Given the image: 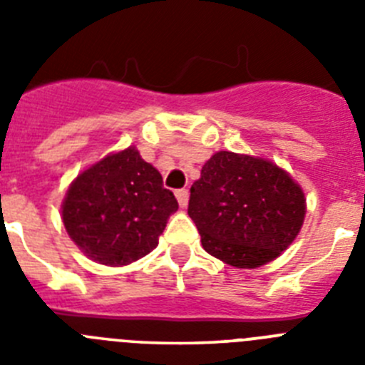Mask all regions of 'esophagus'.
Here are the masks:
<instances>
[{"label": "esophagus", "instance_id": "1", "mask_svg": "<svg viewBox=\"0 0 365 365\" xmlns=\"http://www.w3.org/2000/svg\"><path fill=\"white\" fill-rule=\"evenodd\" d=\"M175 197H177V202H179L180 208H186V205H188V199H190L188 190H186V188L177 190V192H175Z\"/></svg>", "mask_w": 365, "mask_h": 365}]
</instances>
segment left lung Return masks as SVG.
Returning a JSON list of instances; mask_svg holds the SVG:
<instances>
[{
    "label": "left lung",
    "instance_id": "left-lung-1",
    "mask_svg": "<svg viewBox=\"0 0 365 365\" xmlns=\"http://www.w3.org/2000/svg\"><path fill=\"white\" fill-rule=\"evenodd\" d=\"M302 186L256 155L217 151L190 188L188 215L202 248L235 269H257L282 256L303 227Z\"/></svg>",
    "mask_w": 365,
    "mask_h": 365
}]
</instances>
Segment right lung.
Instances as JSON below:
<instances>
[{
  "mask_svg": "<svg viewBox=\"0 0 365 365\" xmlns=\"http://www.w3.org/2000/svg\"><path fill=\"white\" fill-rule=\"evenodd\" d=\"M177 208L159 170L130 146L106 155L76 175L63 197L62 221L89 259L124 267L157 248Z\"/></svg>",
  "mask_w": 365,
  "mask_h": 365,
  "instance_id": "right-lung-1",
  "label": "right lung"
}]
</instances>
